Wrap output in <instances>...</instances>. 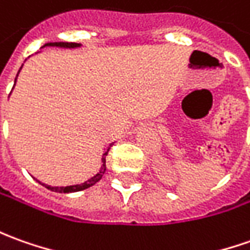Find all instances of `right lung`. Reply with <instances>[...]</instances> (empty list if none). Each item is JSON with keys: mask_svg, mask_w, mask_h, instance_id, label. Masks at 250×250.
I'll list each match as a JSON object with an SVG mask.
<instances>
[{"mask_svg": "<svg viewBox=\"0 0 250 250\" xmlns=\"http://www.w3.org/2000/svg\"><path fill=\"white\" fill-rule=\"evenodd\" d=\"M65 47V49H75V47H81L82 46V43H76V42H49V43H45L42 47ZM41 47V49H42ZM23 67V65H21ZM20 67V69H21ZM20 69H19V72H20ZM18 72V75H19ZM18 75H16V79H18ZM16 79H15V84H16ZM15 87V86H13ZM113 145V142H112L111 145H108V146L104 149V153H103V159H101V168H100V171L97 172L94 176H91L90 179H87L86 182L79 183V185H71V186H50V185H46V183H42L38 182L42 185V186H45L46 189L52 190V191H56V193H75V191H81V190L84 189H89L90 186H93V185H96L101 178H103V175L105 174V171H106V156H108V152H109V149Z\"/></svg>", "mask_w": 250, "mask_h": 250, "instance_id": "obj_1", "label": "right lung"}]
</instances>
